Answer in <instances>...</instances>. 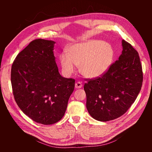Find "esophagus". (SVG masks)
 <instances>
[{"instance_id":"34e87169","label":"esophagus","mask_w":152,"mask_h":152,"mask_svg":"<svg viewBox=\"0 0 152 152\" xmlns=\"http://www.w3.org/2000/svg\"><path fill=\"white\" fill-rule=\"evenodd\" d=\"M75 88H76V89L82 88V83H81V82H76V83H75Z\"/></svg>"}]
</instances>
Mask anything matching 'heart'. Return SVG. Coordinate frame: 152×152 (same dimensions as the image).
<instances>
[{"label":"heart","mask_w":152,"mask_h":152,"mask_svg":"<svg viewBox=\"0 0 152 152\" xmlns=\"http://www.w3.org/2000/svg\"><path fill=\"white\" fill-rule=\"evenodd\" d=\"M114 58V50L110 44L101 40H90L75 44L68 50V55L60 56L62 71L70 76L79 66L82 75L89 78H99L110 68Z\"/></svg>","instance_id":"heart-1"}]
</instances>
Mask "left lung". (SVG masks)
Segmentation results:
<instances>
[{
    "label": "left lung",
    "mask_w": 152,
    "mask_h": 152,
    "mask_svg": "<svg viewBox=\"0 0 152 152\" xmlns=\"http://www.w3.org/2000/svg\"><path fill=\"white\" fill-rule=\"evenodd\" d=\"M118 60L101 78L90 80L83 89L86 107L96 120L108 121L124 114L136 100L143 81L142 69L137 51L122 40Z\"/></svg>",
    "instance_id": "8db88e82"
}]
</instances>
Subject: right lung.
<instances>
[{"instance_id": "add662e5", "label": "right lung", "mask_w": 152, "mask_h": 152, "mask_svg": "<svg viewBox=\"0 0 152 152\" xmlns=\"http://www.w3.org/2000/svg\"><path fill=\"white\" fill-rule=\"evenodd\" d=\"M56 42L32 41L15 57L11 70L15 101L21 111L39 124L51 125L61 120L75 80L59 72L53 50Z\"/></svg>"}]
</instances>
